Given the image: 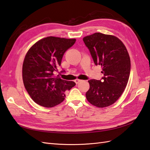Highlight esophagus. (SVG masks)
I'll return each mask as SVG.
<instances>
[{"mask_svg": "<svg viewBox=\"0 0 150 150\" xmlns=\"http://www.w3.org/2000/svg\"><path fill=\"white\" fill-rule=\"evenodd\" d=\"M81 81H82V80H80V79H75V82L76 84H78V83H79V82H81Z\"/></svg>", "mask_w": 150, "mask_h": 150, "instance_id": "esophagus-1", "label": "esophagus"}]
</instances>
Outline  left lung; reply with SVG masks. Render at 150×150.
<instances>
[{"label": "left lung", "instance_id": "8db88e82", "mask_svg": "<svg viewBox=\"0 0 150 150\" xmlns=\"http://www.w3.org/2000/svg\"><path fill=\"white\" fill-rule=\"evenodd\" d=\"M95 64L103 68L100 80H89L86 93L90 103L98 108L109 106L118 100L129 80L131 62L122 41L117 37L95 33L83 38Z\"/></svg>", "mask_w": 150, "mask_h": 150}]
</instances>
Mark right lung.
I'll list each match as a JSON object with an SVG mask.
<instances>
[{"instance_id": "right-lung-1", "label": "right lung", "mask_w": 150, "mask_h": 150, "mask_svg": "<svg viewBox=\"0 0 150 150\" xmlns=\"http://www.w3.org/2000/svg\"><path fill=\"white\" fill-rule=\"evenodd\" d=\"M75 39L47 37L38 41L28 50L22 66L24 87L37 104L52 108L64 99V92L75 86L61 79V70L56 75L64 54L75 44Z\"/></svg>"}]
</instances>
